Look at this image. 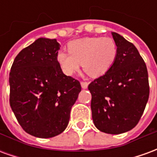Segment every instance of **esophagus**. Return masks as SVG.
I'll list each match as a JSON object with an SVG mask.
<instances>
[{
	"label": "esophagus",
	"mask_w": 157,
	"mask_h": 157,
	"mask_svg": "<svg viewBox=\"0 0 157 157\" xmlns=\"http://www.w3.org/2000/svg\"><path fill=\"white\" fill-rule=\"evenodd\" d=\"M81 86H82V87L83 89H86L87 86H88V83L86 82H81Z\"/></svg>",
	"instance_id": "esophagus-1"
}]
</instances>
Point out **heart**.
Returning a JSON list of instances; mask_svg holds the SVG:
<instances>
[{"label": "heart", "mask_w": 157, "mask_h": 157, "mask_svg": "<svg viewBox=\"0 0 157 157\" xmlns=\"http://www.w3.org/2000/svg\"><path fill=\"white\" fill-rule=\"evenodd\" d=\"M69 53L59 51L56 59L62 71L72 75L80 68L92 77L104 75L112 67L118 55V46L109 37H85L70 42Z\"/></svg>", "instance_id": "heart-1"}]
</instances>
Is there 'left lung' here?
<instances>
[{
	"label": "left lung",
	"mask_w": 157,
	"mask_h": 157,
	"mask_svg": "<svg viewBox=\"0 0 157 157\" xmlns=\"http://www.w3.org/2000/svg\"><path fill=\"white\" fill-rule=\"evenodd\" d=\"M118 46L115 61L108 71L88 86L92 120L98 129L118 135L136 126L148 102V72L138 49L112 32Z\"/></svg>",
	"instance_id": "8db88e82"
}]
</instances>
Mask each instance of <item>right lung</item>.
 I'll return each mask as SVG.
<instances>
[{"label":"right lung","instance_id":"right-lung-1","mask_svg":"<svg viewBox=\"0 0 157 157\" xmlns=\"http://www.w3.org/2000/svg\"><path fill=\"white\" fill-rule=\"evenodd\" d=\"M56 39L39 38L20 51L9 74L10 105L28 134L51 138L65 130L80 82L65 75L56 55Z\"/></svg>","mask_w":157,"mask_h":157}]
</instances>
